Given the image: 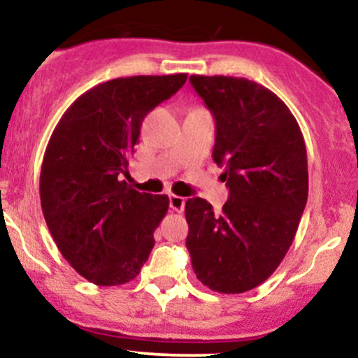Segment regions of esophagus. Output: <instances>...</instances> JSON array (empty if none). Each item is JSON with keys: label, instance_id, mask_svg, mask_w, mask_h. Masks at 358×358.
<instances>
[{"label": "esophagus", "instance_id": "34e87169", "mask_svg": "<svg viewBox=\"0 0 358 358\" xmlns=\"http://www.w3.org/2000/svg\"><path fill=\"white\" fill-rule=\"evenodd\" d=\"M184 204H186V199H184L182 196H176V194L169 196V206H171V210L180 213L184 210Z\"/></svg>", "mask_w": 358, "mask_h": 358}]
</instances>
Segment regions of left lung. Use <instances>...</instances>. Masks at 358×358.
I'll list each match as a JSON object with an SVG mask.
<instances>
[{
	"mask_svg": "<svg viewBox=\"0 0 358 358\" xmlns=\"http://www.w3.org/2000/svg\"><path fill=\"white\" fill-rule=\"evenodd\" d=\"M216 125L213 160L230 189L220 213L186 201L194 274L213 291L240 294L262 284L287 254L308 201V155L289 108L245 78L191 76Z\"/></svg>",
	"mask_w": 358,
	"mask_h": 358,
	"instance_id": "1",
	"label": "left lung"
}]
</instances>
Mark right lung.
<instances>
[{
    "instance_id": "obj_1",
    "label": "right lung",
    "mask_w": 358,
    "mask_h": 358,
    "mask_svg": "<svg viewBox=\"0 0 358 358\" xmlns=\"http://www.w3.org/2000/svg\"><path fill=\"white\" fill-rule=\"evenodd\" d=\"M186 79L134 76L98 84L71 104L50 136L40 172L43 216L64 259L96 286L130 282L154 248L169 198L138 192L122 178L143 118Z\"/></svg>"
}]
</instances>
